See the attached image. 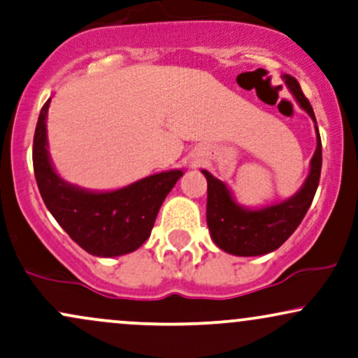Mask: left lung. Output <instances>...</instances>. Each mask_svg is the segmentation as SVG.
Returning a JSON list of instances; mask_svg holds the SVG:
<instances>
[{
	"label": "left lung",
	"mask_w": 358,
	"mask_h": 358,
	"mask_svg": "<svg viewBox=\"0 0 358 358\" xmlns=\"http://www.w3.org/2000/svg\"><path fill=\"white\" fill-rule=\"evenodd\" d=\"M282 79L301 109H305L315 122L316 150L310 163V173L303 187L293 196L279 203L262 208H245L236 202L227 185L207 170H202L207 178V225L210 237L217 248L234 256H262L281 248L305 219L320 183L322 139L313 108L294 77L282 76Z\"/></svg>",
	"instance_id": "8db88e82"
}]
</instances>
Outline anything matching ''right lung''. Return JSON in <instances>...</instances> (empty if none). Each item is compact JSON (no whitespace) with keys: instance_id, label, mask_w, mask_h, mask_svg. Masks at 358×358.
<instances>
[{"instance_id":"add662e5","label":"right lung","mask_w":358,"mask_h":358,"mask_svg":"<svg viewBox=\"0 0 358 358\" xmlns=\"http://www.w3.org/2000/svg\"><path fill=\"white\" fill-rule=\"evenodd\" d=\"M40 110L34 138L36 185L53 219L73 242L97 257H117L145 244L163 200L183 176L182 170L162 171L113 192H94L65 182L48 155L47 113Z\"/></svg>"}]
</instances>
